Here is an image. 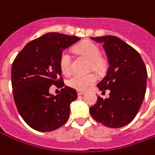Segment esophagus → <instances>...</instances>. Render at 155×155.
I'll use <instances>...</instances> for the list:
<instances>
[{
	"label": "esophagus",
	"mask_w": 155,
	"mask_h": 155,
	"mask_svg": "<svg viewBox=\"0 0 155 155\" xmlns=\"http://www.w3.org/2000/svg\"><path fill=\"white\" fill-rule=\"evenodd\" d=\"M77 94L79 96H81V95L84 94V91H79V90H77Z\"/></svg>",
	"instance_id": "34e87169"
}]
</instances>
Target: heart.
<instances>
[{
    "label": "heart",
    "mask_w": 155,
    "mask_h": 155,
    "mask_svg": "<svg viewBox=\"0 0 155 155\" xmlns=\"http://www.w3.org/2000/svg\"><path fill=\"white\" fill-rule=\"evenodd\" d=\"M75 52L82 55L91 61V65L93 69L97 70L101 67V51L99 48L91 42L85 41L74 48ZM71 56L67 51H64L59 58V68L63 74H68L71 71ZM96 81V77L91 74H74L67 81V85L71 88L79 91L85 90Z\"/></svg>",
    "instance_id": "heart-1"
}]
</instances>
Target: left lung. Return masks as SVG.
<instances>
[{
  "label": "left lung",
  "instance_id": "8db88e82",
  "mask_svg": "<svg viewBox=\"0 0 155 155\" xmlns=\"http://www.w3.org/2000/svg\"><path fill=\"white\" fill-rule=\"evenodd\" d=\"M103 44L107 56L106 76L97 87L102 92L110 91L107 99L98 96L90 113L104 126L117 128L131 123L141 107L147 85V70L138 52L115 36L91 38Z\"/></svg>",
  "mask_w": 155,
  "mask_h": 155
}]
</instances>
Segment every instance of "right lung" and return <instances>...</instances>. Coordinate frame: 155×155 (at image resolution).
Returning <instances> with one entry per match:
<instances>
[{
	"label": "right lung",
	"instance_id": "obj_1",
	"mask_svg": "<svg viewBox=\"0 0 155 155\" xmlns=\"http://www.w3.org/2000/svg\"><path fill=\"white\" fill-rule=\"evenodd\" d=\"M80 38L49 32L26 44L12 66V85L17 111L26 123L39 132H50L64 125L70 117V103L77 98L69 86L51 95L52 85L63 87L59 58L64 49Z\"/></svg>",
	"mask_w": 155,
	"mask_h": 155
}]
</instances>
